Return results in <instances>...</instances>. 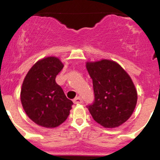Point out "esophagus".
<instances>
[{
	"mask_svg": "<svg viewBox=\"0 0 160 160\" xmlns=\"http://www.w3.org/2000/svg\"><path fill=\"white\" fill-rule=\"evenodd\" d=\"M82 102V99L80 98V97H77V98H75L74 99V103L76 104H81Z\"/></svg>",
	"mask_w": 160,
	"mask_h": 160,
	"instance_id": "1",
	"label": "esophagus"
}]
</instances>
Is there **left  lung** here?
Returning a JSON list of instances; mask_svg holds the SVG:
<instances>
[{
  "instance_id": "left-lung-1",
  "label": "left lung",
  "mask_w": 160,
  "mask_h": 160,
  "mask_svg": "<svg viewBox=\"0 0 160 160\" xmlns=\"http://www.w3.org/2000/svg\"><path fill=\"white\" fill-rule=\"evenodd\" d=\"M92 79L95 99L86 107L95 122L104 128H115L128 120L137 104L132 80L117 62L102 59L87 62Z\"/></svg>"
}]
</instances>
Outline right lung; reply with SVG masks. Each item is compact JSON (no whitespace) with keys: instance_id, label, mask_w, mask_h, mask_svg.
I'll list each match as a JSON object with an SVG mask.
<instances>
[{"instance_id":"obj_1","label":"right lung","mask_w":160,"mask_h":160,"mask_svg":"<svg viewBox=\"0 0 160 160\" xmlns=\"http://www.w3.org/2000/svg\"><path fill=\"white\" fill-rule=\"evenodd\" d=\"M64 65L56 57H47L29 70L22 86L21 102L28 117L36 124L55 128L68 117L73 102L56 78Z\"/></svg>"}]
</instances>
